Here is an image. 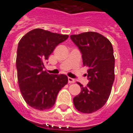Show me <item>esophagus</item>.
I'll return each instance as SVG.
<instances>
[{"instance_id": "obj_1", "label": "esophagus", "mask_w": 133, "mask_h": 133, "mask_svg": "<svg viewBox=\"0 0 133 133\" xmlns=\"http://www.w3.org/2000/svg\"><path fill=\"white\" fill-rule=\"evenodd\" d=\"M75 80L74 79H72L71 77H68V83H74Z\"/></svg>"}]
</instances>
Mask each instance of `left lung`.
I'll use <instances>...</instances> for the list:
<instances>
[{
    "label": "left lung",
    "mask_w": 133,
    "mask_h": 133,
    "mask_svg": "<svg viewBox=\"0 0 133 133\" xmlns=\"http://www.w3.org/2000/svg\"><path fill=\"white\" fill-rule=\"evenodd\" d=\"M82 54L83 65L88 68L87 87L74 97L73 103L77 111L91 114L106 104L114 82L115 58L111 43L102 34L88 31L70 36Z\"/></svg>",
    "instance_id": "8db88e82"
}]
</instances>
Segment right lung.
I'll return each mask as SVG.
<instances>
[{"mask_svg": "<svg viewBox=\"0 0 133 133\" xmlns=\"http://www.w3.org/2000/svg\"><path fill=\"white\" fill-rule=\"evenodd\" d=\"M68 38V35L34 29L19 41L16 58L17 80L22 96L34 109H51L59 91L68 82L65 75L44 71L45 61L56 46Z\"/></svg>", "mask_w": 133, "mask_h": 133, "instance_id": "add662e5", "label": "right lung"}]
</instances>
